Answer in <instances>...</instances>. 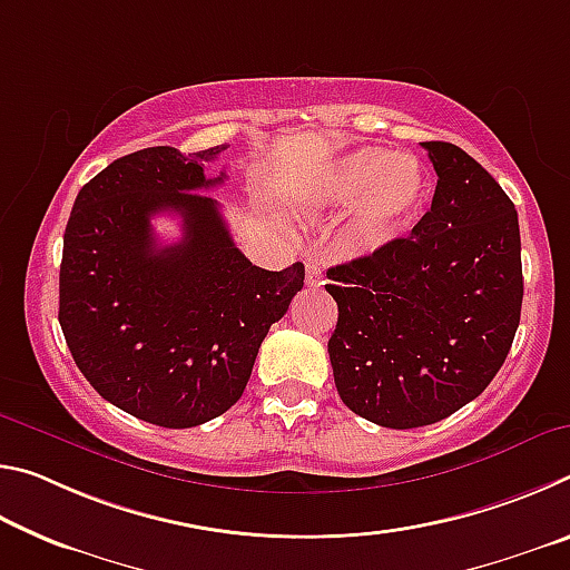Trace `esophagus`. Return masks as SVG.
<instances>
[{
  "mask_svg": "<svg viewBox=\"0 0 570 570\" xmlns=\"http://www.w3.org/2000/svg\"><path fill=\"white\" fill-rule=\"evenodd\" d=\"M322 266L316 262H306V284L308 286H322Z\"/></svg>",
  "mask_w": 570,
  "mask_h": 570,
  "instance_id": "34e87169",
  "label": "esophagus"
}]
</instances>
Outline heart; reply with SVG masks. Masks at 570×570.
<instances>
[{
	"label": "heart",
	"instance_id": "obj_1",
	"mask_svg": "<svg viewBox=\"0 0 570 570\" xmlns=\"http://www.w3.org/2000/svg\"><path fill=\"white\" fill-rule=\"evenodd\" d=\"M308 193L322 208L352 206L344 246L372 256L407 234L430 196V176L420 158L366 146L330 163Z\"/></svg>",
	"mask_w": 570,
	"mask_h": 570
}]
</instances>
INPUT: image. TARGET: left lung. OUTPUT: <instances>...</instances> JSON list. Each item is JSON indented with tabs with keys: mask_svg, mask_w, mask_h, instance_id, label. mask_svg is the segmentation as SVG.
Listing matches in <instances>:
<instances>
[{
	"mask_svg": "<svg viewBox=\"0 0 570 570\" xmlns=\"http://www.w3.org/2000/svg\"><path fill=\"white\" fill-rule=\"evenodd\" d=\"M438 173L407 238L332 266L340 306L334 384L354 414L392 430L450 417L488 387L523 304L520 228L498 180L452 142H422Z\"/></svg>",
	"mask_w": 570,
	"mask_h": 570,
	"instance_id": "obj_1",
	"label": "left lung"
}]
</instances>
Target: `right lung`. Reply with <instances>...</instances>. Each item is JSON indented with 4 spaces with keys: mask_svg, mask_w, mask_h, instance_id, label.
I'll list each match as a JSON object with an SVG mask.
<instances>
[{
    "mask_svg": "<svg viewBox=\"0 0 570 570\" xmlns=\"http://www.w3.org/2000/svg\"><path fill=\"white\" fill-rule=\"evenodd\" d=\"M228 146L146 148L77 193L65 228L60 326L75 364L115 407L158 428H196L240 400L258 346L304 286V264L266 272L236 248L204 166ZM184 236L158 247L149 218Z\"/></svg>",
    "mask_w": 570,
    "mask_h": 570,
    "instance_id": "add662e5",
    "label": "right lung"
}]
</instances>
